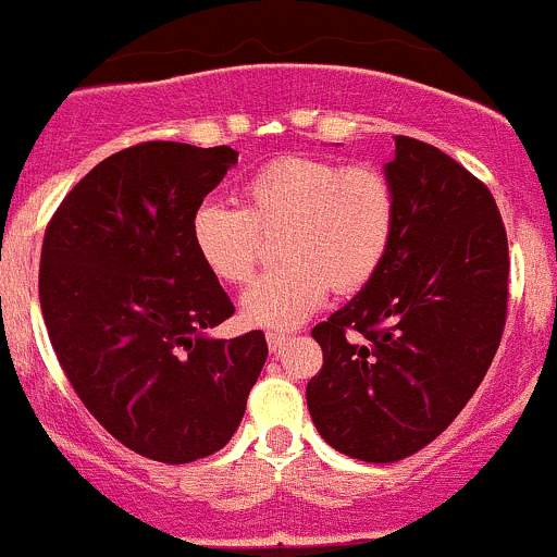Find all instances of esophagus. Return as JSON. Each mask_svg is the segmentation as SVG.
Listing matches in <instances>:
<instances>
[{
  "instance_id": "esophagus-1",
  "label": "esophagus",
  "mask_w": 557,
  "mask_h": 557,
  "mask_svg": "<svg viewBox=\"0 0 557 557\" xmlns=\"http://www.w3.org/2000/svg\"><path fill=\"white\" fill-rule=\"evenodd\" d=\"M288 342H290L288 334H277V331L267 334V345H269V350H272V352L285 350V345H288Z\"/></svg>"
}]
</instances>
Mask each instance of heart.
<instances>
[{"mask_svg": "<svg viewBox=\"0 0 557 557\" xmlns=\"http://www.w3.org/2000/svg\"><path fill=\"white\" fill-rule=\"evenodd\" d=\"M396 223L393 188L380 170L314 156H283L243 188V210L205 201L190 218L199 261L228 285L250 283L261 234H277V269L243 296L258 329H294L334 294H356L383 267Z\"/></svg>", "mask_w": 557, "mask_h": 557, "instance_id": "heart-1", "label": "heart"}]
</instances>
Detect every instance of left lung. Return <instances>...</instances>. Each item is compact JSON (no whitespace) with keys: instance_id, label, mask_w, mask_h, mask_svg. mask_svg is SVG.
<instances>
[{"instance_id":"8db88e82","label":"left lung","mask_w":557,"mask_h":557,"mask_svg":"<svg viewBox=\"0 0 557 557\" xmlns=\"http://www.w3.org/2000/svg\"><path fill=\"white\" fill-rule=\"evenodd\" d=\"M396 201L380 272L312 329L318 434L367 463L434 442L485 377L507 323L509 247L485 183L429 143L396 137Z\"/></svg>"}]
</instances>
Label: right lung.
<instances>
[{
  "instance_id": "right-lung-1",
  "label": "right lung",
  "mask_w": 557,
  "mask_h": 557,
  "mask_svg": "<svg viewBox=\"0 0 557 557\" xmlns=\"http://www.w3.org/2000/svg\"><path fill=\"white\" fill-rule=\"evenodd\" d=\"M234 164L228 145H134L45 228L39 305L55 358L88 412L161 463L221 450L269 356L263 331L207 336L234 305L196 256L190 218Z\"/></svg>"
}]
</instances>
